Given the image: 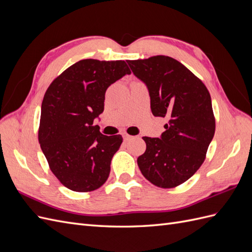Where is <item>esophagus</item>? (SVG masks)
I'll use <instances>...</instances> for the list:
<instances>
[{"label": "esophagus", "mask_w": 252, "mask_h": 252, "mask_svg": "<svg viewBox=\"0 0 252 252\" xmlns=\"http://www.w3.org/2000/svg\"><path fill=\"white\" fill-rule=\"evenodd\" d=\"M122 135H123V139H124V141H129V140H130V139L132 138L131 135H129V134H128V133H126V132H124V133L122 134Z\"/></svg>", "instance_id": "1"}]
</instances>
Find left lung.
Masks as SVG:
<instances>
[{"instance_id":"obj_1","label":"left lung","mask_w":252,"mask_h":252,"mask_svg":"<svg viewBox=\"0 0 252 252\" xmlns=\"http://www.w3.org/2000/svg\"><path fill=\"white\" fill-rule=\"evenodd\" d=\"M127 63L148 87L152 114L168 120L161 138H143L146 150L138 158L139 168L158 187H177L200 168L215 135L209 91L187 67L170 57Z\"/></svg>"}]
</instances>
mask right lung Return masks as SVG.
Masks as SVG:
<instances>
[{
	"label": "right lung",
	"mask_w": 252,
	"mask_h": 252,
	"mask_svg": "<svg viewBox=\"0 0 252 252\" xmlns=\"http://www.w3.org/2000/svg\"><path fill=\"white\" fill-rule=\"evenodd\" d=\"M125 61L81 60L45 93L39 142L49 168L72 191L88 192L107 181L122 135H104L94 121L104 111L107 88L130 74Z\"/></svg>",
	"instance_id": "1"
}]
</instances>
